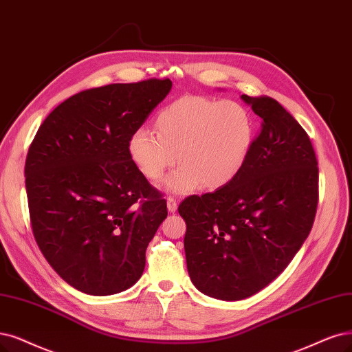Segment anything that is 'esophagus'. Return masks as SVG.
<instances>
[{"label":"esophagus","mask_w":352,"mask_h":352,"mask_svg":"<svg viewBox=\"0 0 352 352\" xmlns=\"http://www.w3.org/2000/svg\"><path fill=\"white\" fill-rule=\"evenodd\" d=\"M166 206H168V210L171 212V213H174V212H177L178 201H177V199H175V197H171V196H169V197L166 199Z\"/></svg>","instance_id":"1"}]
</instances>
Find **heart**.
Masks as SVG:
<instances>
[{
    "label": "heart",
    "mask_w": 352,
    "mask_h": 352,
    "mask_svg": "<svg viewBox=\"0 0 352 352\" xmlns=\"http://www.w3.org/2000/svg\"><path fill=\"white\" fill-rule=\"evenodd\" d=\"M155 130L139 127L129 139L130 158L149 179H160L177 160L165 188L187 194L219 188L235 178L248 158L254 123L242 104L186 96L164 107Z\"/></svg>",
    "instance_id": "1"
}]
</instances>
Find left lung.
Masks as SVG:
<instances>
[{
    "mask_svg": "<svg viewBox=\"0 0 352 352\" xmlns=\"http://www.w3.org/2000/svg\"><path fill=\"white\" fill-rule=\"evenodd\" d=\"M261 129L239 174L223 187L178 206L196 287L220 300H242L285 270L315 222L319 168L306 130L267 96H242Z\"/></svg>",
    "mask_w": 352,
    "mask_h": 352,
    "instance_id": "1",
    "label": "left lung"
}]
</instances>
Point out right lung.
I'll return each instance as SVG.
<instances>
[{
    "label": "right lung",
    "instance_id": "obj_1",
    "mask_svg": "<svg viewBox=\"0 0 352 352\" xmlns=\"http://www.w3.org/2000/svg\"><path fill=\"white\" fill-rule=\"evenodd\" d=\"M173 82L151 80L81 91L52 111L25 158L33 236L46 261L91 296L127 290L168 214L162 192L129 153V139Z\"/></svg>",
    "mask_w": 352,
    "mask_h": 352
}]
</instances>
